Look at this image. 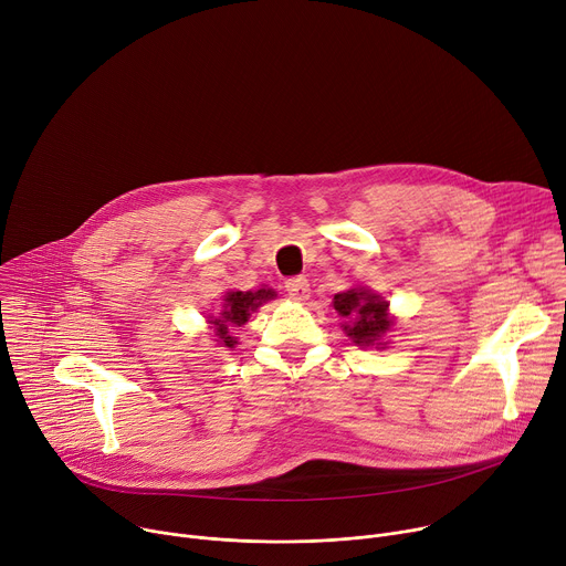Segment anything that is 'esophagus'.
<instances>
[{
	"instance_id": "34e87169",
	"label": "esophagus",
	"mask_w": 566,
	"mask_h": 566,
	"mask_svg": "<svg viewBox=\"0 0 566 566\" xmlns=\"http://www.w3.org/2000/svg\"><path fill=\"white\" fill-rule=\"evenodd\" d=\"M285 292H287V296L294 298V301H305V298L310 296V283H307V279H303V276H294V279H290V281L285 283Z\"/></svg>"
}]
</instances>
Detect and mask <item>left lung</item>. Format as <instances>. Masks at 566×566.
<instances>
[{"label":"left lung","mask_w":566,"mask_h":566,"mask_svg":"<svg viewBox=\"0 0 566 566\" xmlns=\"http://www.w3.org/2000/svg\"><path fill=\"white\" fill-rule=\"evenodd\" d=\"M333 307L344 319V333L357 346L387 348V342H382V337L391 331L394 319L389 317V303L380 294L364 287H353L335 294Z\"/></svg>","instance_id":"obj_1"}]
</instances>
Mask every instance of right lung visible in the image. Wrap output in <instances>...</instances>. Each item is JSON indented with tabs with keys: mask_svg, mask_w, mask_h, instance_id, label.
I'll use <instances>...</instances> for the list:
<instances>
[{
	"mask_svg": "<svg viewBox=\"0 0 566 566\" xmlns=\"http://www.w3.org/2000/svg\"><path fill=\"white\" fill-rule=\"evenodd\" d=\"M276 296L274 290L270 287H261L256 292H227L224 294V305L222 310L218 312V317H209V324L216 333V342H220V346L224 348H233L238 342L235 337H231V328H238L242 324L249 322L251 312H256L263 303L272 301Z\"/></svg>",
	"mask_w": 566,
	"mask_h": 566,
	"instance_id": "add662e5",
	"label": "right lung"
}]
</instances>
